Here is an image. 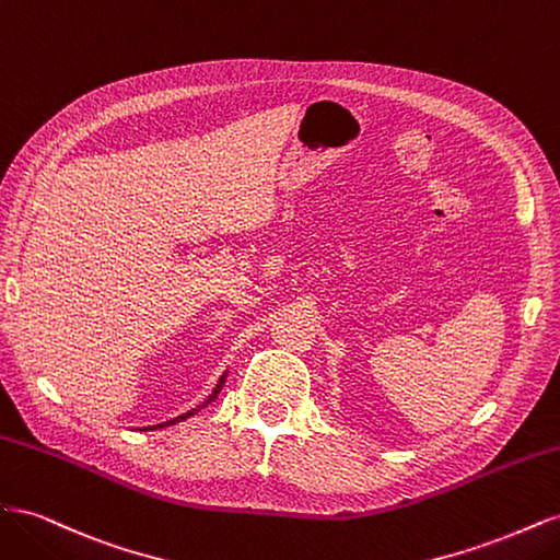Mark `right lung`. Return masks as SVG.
I'll return each mask as SVG.
<instances>
[{"mask_svg": "<svg viewBox=\"0 0 560 560\" xmlns=\"http://www.w3.org/2000/svg\"><path fill=\"white\" fill-rule=\"evenodd\" d=\"M224 381H226V374L222 376V378H219V383H217V387L212 389V395L206 399V401H202L200 406H198V409H191L189 413H182V416H177V418H173V420H167V422H161V425H151V428H144V430H156V428H167V425H175V422H182V420H186V418H189V416H194V413H198L200 409H206V406L208 404H212L214 399H217V395H219V389H222V385H224Z\"/></svg>", "mask_w": 560, "mask_h": 560, "instance_id": "1", "label": "right lung"}]
</instances>
